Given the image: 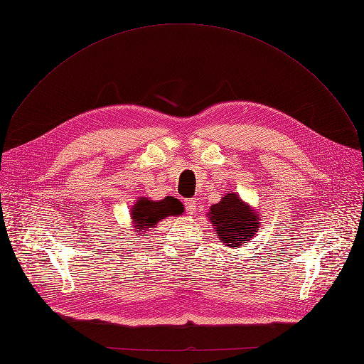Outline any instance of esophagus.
Masks as SVG:
<instances>
[{
	"label": "esophagus",
	"instance_id": "1",
	"mask_svg": "<svg viewBox=\"0 0 364 364\" xmlns=\"http://www.w3.org/2000/svg\"><path fill=\"white\" fill-rule=\"evenodd\" d=\"M184 207H186V210H187V213H191V214H193V213H196V207H198V200L195 199V198H191V199H186V202H184Z\"/></svg>",
	"mask_w": 364,
	"mask_h": 364
}]
</instances>
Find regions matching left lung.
<instances>
[{
	"instance_id": "1",
	"label": "left lung",
	"mask_w": 364,
	"mask_h": 364,
	"mask_svg": "<svg viewBox=\"0 0 364 364\" xmlns=\"http://www.w3.org/2000/svg\"><path fill=\"white\" fill-rule=\"evenodd\" d=\"M210 220L215 226V233L228 247H241L255 236L259 218L255 210L245 205L238 195L229 193L210 208Z\"/></svg>"
}]
</instances>
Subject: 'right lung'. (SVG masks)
I'll list each match as a JSON object with an SVG mask.
<instances>
[{
    "label": "right lung",
    "instance_id": "1",
    "mask_svg": "<svg viewBox=\"0 0 364 364\" xmlns=\"http://www.w3.org/2000/svg\"><path fill=\"white\" fill-rule=\"evenodd\" d=\"M183 203L173 196H166L162 200H149L141 198L132 208V218L135 229L146 230L147 228H154L156 223L169 215L183 214ZM147 236V233H144Z\"/></svg>",
    "mask_w": 364,
    "mask_h": 364
}]
</instances>
